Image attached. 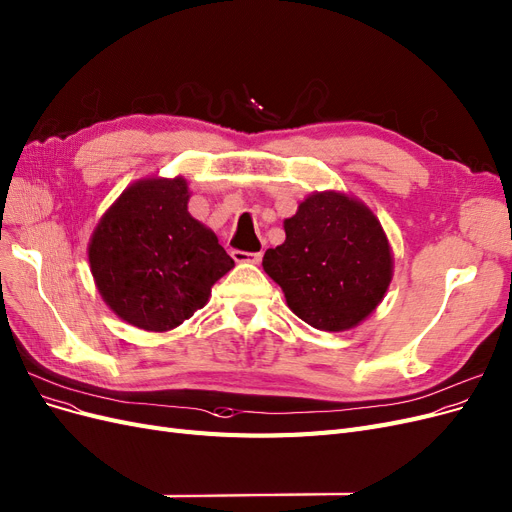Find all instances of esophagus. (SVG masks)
<instances>
[{"mask_svg": "<svg viewBox=\"0 0 512 512\" xmlns=\"http://www.w3.org/2000/svg\"><path fill=\"white\" fill-rule=\"evenodd\" d=\"M233 258H235V262H248V264H258L260 260H262V252H241V250H235L233 252Z\"/></svg>", "mask_w": 512, "mask_h": 512, "instance_id": "esophagus-1", "label": "esophagus"}]
</instances>
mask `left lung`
I'll return each mask as SVG.
<instances>
[{
  "mask_svg": "<svg viewBox=\"0 0 512 512\" xmlns=\"http://www.w3.org/2000/svg\"><path fill=\"white\" fill-rule=\"evenodd\" d=\"M286 241L262 267L288 307L317 330L343 332L373 313L390 288L394 256L379 218L337 190L313 192L284 220Z\"/></svg>",
  "mask_w": 512,
  "mask_h": 512,
  "instance_id": "left-lung-1",
  "label": "left lung"
}]
</instances>
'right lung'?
I'll use <instances>...</instances> for the list:
<instances>
[{"instance_id": "1", "label": "right lung", "mask_w": 512, "mask_h": 512, "mask_svg": "<svg viewBox=\"0 0 512 512\" xmlns=\"http://www.w3.org/2000/svg\"><path fill=\"white\" fill-rule=\"evenodd\" d=\"M188 199L182 175L137 180L105 211L88 241L101 298L135 328H178L235 267L216 233L188 214Z\"/></svg>"}]
</instances>
